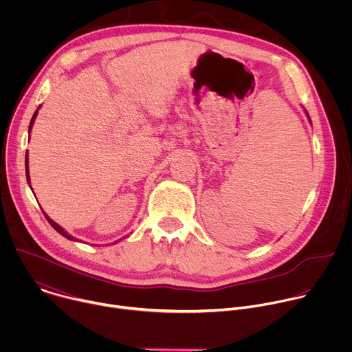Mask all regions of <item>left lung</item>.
Instances as JSON below:
<instances>
[{
  "mask_svg": "<svg viewBox=\"0 0 352 352\" xmlns=\"http://www.w3.org/2000/svg\"><path fill=\"white\" fill-rule=\"evenodd\" d=\"M308 117H309V116H308Z\"/></svg>",
  "mask_w": 352,
  "mask_h": 352,
  "instance_id": "left-lung-1",
  "label": "left lung"
}]
</instances>
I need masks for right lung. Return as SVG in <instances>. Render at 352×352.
Instances as JSON below:
<instances>
[{
	"label": "right lung",
	"instance_id": "right-lung-1",
	"mask_svg": "<svg viewBox=\"0 0 352 352\" xmlns=\"http://www.w3.org/2000/svg\"><path fill=\"white\" fill-rule=\"evenodd\" d=\"M36 116H37V110L34 111V114H33V117H32V121H30V125H29V132H30V128H32V125H33V122H34V118H36ZM25 164H26V178H28V184H30V178H29V168H28V155H26V159H25ZM44 216H45V219H47V221L52 224V227L57 231V232H60L63 236H65V238H68V239H71V241H76V238H74V236H71L67 231H64V228L63 227H60L57 223H54L52 219H50L45 213H44Z\"/></svg>",
	"mask_w": 352,
	"mask_h": 352
}]
</instances>
